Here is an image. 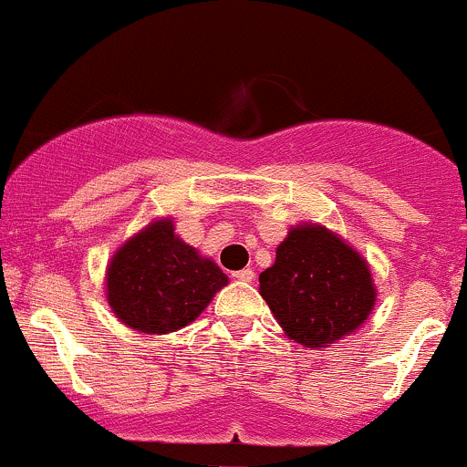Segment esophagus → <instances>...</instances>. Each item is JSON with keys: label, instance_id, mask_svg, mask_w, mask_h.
Returning a JSON list of instances; mask_svg holds the SVG:
<instances>
[{"label": "esophagus", "instance_id": "1", "mask_svg": "<svg viewBox=\"0 0 467 467\" xmlns=\"http://www.w3.org/2000/svg\"><path fill=\"white\" fill-rule=\"evenodd\" d=\"M233 277L239 279V282H253L254 271H253V268H242V271H234Z\"/></svg>", "mask_w": 467, "mask_h": 467}]
</instances>
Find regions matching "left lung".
<instances>
[{
  "label": "left lung",
  "instance_id": "1",
  "mask_svg": "<svg viewBox=\"0 0 467 467\" xmlns=\"http://www.w3.org/2000/svg\"><path fill=\"white\" fill-rule=\"evenodd\" d=\"M259 293L286 336L328 347L356 331L376 302L371 271L356 250L320 225H297L259 275Z\"/></svg>",
  "mask_w": 467,
  "mask_h": 467
}]
</instances>
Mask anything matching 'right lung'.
Returning a JSON list of instances; mask_svg holds the SVG:
<instances>
[{
	"label": "right lung",
	"mask_w": 467,
	"mask_h": 467,
	"mask_svg": "<svg viewBox=\"0 0 467 467\" xmlns=\"http://www.w3.org/2000/svg\"><path fill=\"white\" fill-rule=\"evenodd\" d=\"M228 277L161 219L136 234L107 268V299L118 320L140 333H170L201 316Z\"/></svg>",
	"instance_id": "add662e5"
}]
</instances>
